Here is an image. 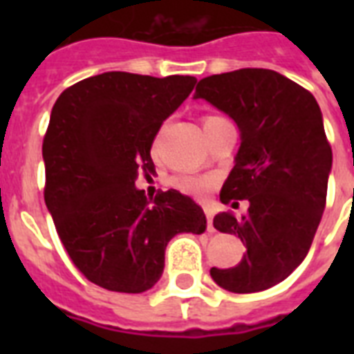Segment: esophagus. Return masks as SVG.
Listing matches in <instances>:
<instances>
[{"label": "esophagus", "mask_w": 354, "mask_h": 354, "mask_svg": "<svg viewBox=\"0 0 354 354\" xmlns=\"http://www.w3.org/2000/svg\"><path fill=\"white\" fill-rule=\"evenodd\" d=\"M204 213L207 216V232H215V227H213V211L209 207H205Z\"/></svg>", "instance_id": "obj_1"}]
</instances>
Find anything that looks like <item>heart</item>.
<instances>
[{
	"instance_id": "1",
	"label": "heart",
	"mask_w": 354,
	"mask_h": 354,
	"mask_svg": "<svg viewBox=\"0 0 354 354\" xmlns=\"http://www.w3.org/2000/svg\"><path fill=\"white\" fill-rule=\"evenodd\" d=\"M218 119H224L221 115H207L204 118V127L209 124L213 121H218ZM216 178L209 176V174H180L172 180V185L182 191L183 194H189V196H194V198H204L205 194L209 193L211 189L215 187Z\"/></svg>"
}]
</instances>
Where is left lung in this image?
Segmentation results:
<instances>
[{
    "instance_id": "8db88e82",
    "label": "left lung",
    "mask_w": 354,
    "mask_h": 354,
    "mask_svg": "<svg viewBox=\"0 0 354 354\" xmlns=\"http://www.w3.org/2000/svg\"><path fill=\"white\" fill-rule=\"evenodd\" d=\"M194 99L227 113L241 130L221 200L250 202L242 218H213L218 232L239 235L246 253L233 268H211V277L235 294L266 290L307 257L324 215L333 150L318 102L294 80L261 68L205 77Z\"/></svg>"
}]
</instances>
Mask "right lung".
I'll use <instances>...</instances> for the list:
<instances>
[{
    "mask_svg": "<svg viewBox=\"0 0 354 354\" xmlns=\"http://www.w3.org/2000/svg\"><path fill=\"white\" fill-rule=\"evenodd\" d=\"M194 84L189 75L108 71L69 86L53 106L41 145L44 198L69 259L106 290H149L172 236L205 232L193 198L174 189L147 198L136 187L141 172H156V133Z\"/></svg>",
    "mask_w": 354,
    "mask_h": 354,
    "instance_id": "right-lung-1",
    "label": "right lung"
}]
</instances>
